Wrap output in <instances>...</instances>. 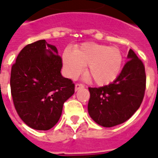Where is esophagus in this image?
<instances>
[{
	"mask_svg": "<svg viewBox=\"0 0 158 158\" xmlns=\"http://www.w3.org/2000/svg\"><path fill=\"white\" fill-rule=\"evenodd\" d=\"M83 87H84V85L81 84V83H76V84H75V91H77L78 90L83 88Z\"/></svg>",
	"mask_w": 158,
	"mask_h": 158,
	"instance_id": "esophagus-1",
	"label": "esophagus"
}]
</instances>
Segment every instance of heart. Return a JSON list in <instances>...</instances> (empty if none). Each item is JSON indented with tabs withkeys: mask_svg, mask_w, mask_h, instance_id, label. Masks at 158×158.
<instances>
[{
	"mask_svg": "<svg viewBox=\"0 0 158 158\" xmlns=\"http://www.w3.org/2000/svg\"><path fill=\"white\" fill-rule=\"evenodd\" d=\"M63 64L68 77L75 79L87 65L86 74L99 86L107 85L117 79L123 64V56L116 47L84 43L74 52L65 50Z\"/></svg>",
	"mask_w": 158,
	"mask_h": 158,
	"instance_id": "heart-1",
	"label": "heart"
}]
</instances>
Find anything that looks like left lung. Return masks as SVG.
<instances>
[{"label":"left lung","mask_w":158,"mask_h":158,"mask_svg":"<svg viewBox=\"0 0 158 158\" xmlns=\"http://www.w3.org/2000/svg\"><path fill=\"white\" fill-rule=\"evenodd\" d=\"M128 61L113 83L89 87L88 113L97 124L112 127L128 120L140 107L145 90V67L132 49Z\"/></svg>","instance_id":"obj_1"}]
</instances>
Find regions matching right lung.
Wrapping results in <instances>:
<instances>
[{"label": "right lung", "instance_id": "right-lung-1", "mask_svg": "<svg viewBox=\"0 0 158 158\" xmlns=\"http://www.w3.org/2000/svg\"><path fill=\"white\" fill-rule=\"evenodd\" d=\"M62 59L45 40L26 45L12 67L11 94L22 121L34 130H48L58 123L75 84L63 77Z\"/></svg>", "mask_w": 158, "mask_h": 158}]
</instances>
